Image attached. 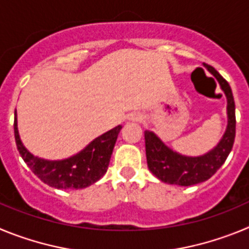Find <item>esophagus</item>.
<instances>
[{
	"label": "esophagus",
	"instance_id": "34e87169",
	"mask_svg": "<svg viewBox=\"0 0 249 249\" xmlns=\"http://www.w3.org/2000/svg\"><path fill=\"white\" fill-rule=\"evenodd\" d=\"M140 116H135V117H132V120H133V121H138V120H140Z\"/></svg>",
	"mask_w": 249,
	"mask_h": 249
}]
</instances>
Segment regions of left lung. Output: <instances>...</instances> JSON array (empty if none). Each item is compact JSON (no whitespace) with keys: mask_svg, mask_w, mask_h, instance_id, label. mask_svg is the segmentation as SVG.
<instances>
[{"mask_svg":"<svg viewBox=\"0 0 249 249\" xmlns=\"http://www.w3.org/2000/svg\"><path fill=\"white\" fill-rule=\"evenodd\" d=\"M204 67L217 78L222 91L227 97V128L218 144L206 155L188 157L179 155L166 144L151 131L144 132L146 157L148 168L158 179L164 183L177 186H193L212 177L232 151L236 137V107L232 89L228 82L210 65Z\"/></svg>","mask_w":249,"mask_h":249,"instance_id":"1","label":"left lung"}]
</instances>
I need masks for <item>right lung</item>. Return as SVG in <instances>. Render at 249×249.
<instances>
[{
  "instance_id": "obj_1",
  "label": "right lung",
  "mask_w": 249,
  "mask_h": 249,
  "mask_svg": "<svg viewBox=\"0 0 249 249\" xmlns=\"http://www.w3.org/2000/svg\"><path fill=\"white\" fill-rule=\"evenodd\" d=\"M15 140L17 149L31 171L50 187L58 190H81L91 186L103 177L108 168L109 160L118 133L122 126H117L94 138L80 153L61 160L38 158L27 151L18 135L17 114L15 112Z\"/></svg>"
}]
</instances>
